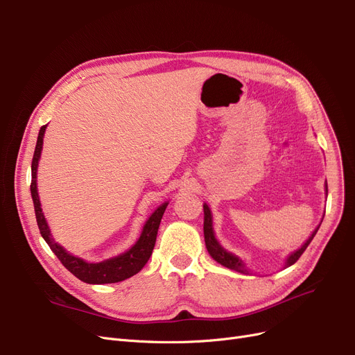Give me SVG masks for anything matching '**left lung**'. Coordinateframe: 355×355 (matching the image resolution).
Instances as JSON below:
<instances>
[{
    "instance_id": "left-lung-1",
    "label": "left lung",
    "mask_w": 355,
    "mask_h": 355,
    "mask_svg": "<svg viewBox=\"0 0 355 355\" xmlns=\"http://www.w3.org/2000/svg\"><path fill=\"white\" fill-rule=\"evenodd\" d=\"M325 192H327V195H328V184H327V182H325ZM320 224H322V219H320L319 225L312 231V234L309 235L308 240L300 245V248L295 250L293 252H291V254H289L288 257H286L284 264H283V268L291 267L292 264H295V263L299 260V257L303 254V251L306 250V247H308V245L311 244V241L313 240L315 234L318 232ZM204 235H205V245H207V250H208V252H209V256H211L216 263H219V264L227 267V268L235 270V272L243 273V275H251V273H252L251 270L247 267L245 261H244L241 257L235 256V254H232V252H230L228 250H225V248L221 245V243H219L218 239L215 237L214 225H212V212H211V209H209V207H208L207 204H204Z\"/></svg>"
}]
</instances>
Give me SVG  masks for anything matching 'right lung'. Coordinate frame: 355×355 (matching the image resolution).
Here are the masks:
<instances>
[{"label": "right lung", "instance_id": "add662e5", "mask_svg": "<svg viewBox=\"0 0 355 355\" xmlns=\"http://www.w3.org/2000/svg\"><path fill=\"white\" fill-rule=\"evenodd\" d=\"M46 128L47 125H43L37 136L35 156H33V162H31V184H30L33 205H35L36 219H37V225H39L42 237L49 244L50 250L55 252V256L60 260V263L69 270L73 276H76L79 280L85 283H89V284L116 283L137 275L148 261L151 252H153L159 225L162 221V216L168 205V200L163 202V204L157 207L155 212L148 216L146 224L143 225L139 240L128 250L121 252V254L114 256L111 259H107L99 263H89L78 256L71 254L69 251L64 250L63 245L55 241L40 204V196L37 189V168H39V162L42 156V150H43V139H44Z\"/></svg>", "mask_w": 355, "mask_h": 355}]
</instances>
